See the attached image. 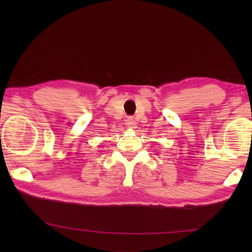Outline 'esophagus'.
Returning a JSON list of instances; mask_svg holds the SVG:
<instances>
[{
  "label": "esophagus",
  "mask_w": 252,
  "mask_h": 252,
  "mask_svg": "<svg viewBox=\"0 0 252 252\" xmlns=\"http://www.w3.org/2000/svg\"><path fill=\"white\" fill-rule=\"evenodd\" d=\"M126 126H129V127H134V126H135L134 119H133L132 117H129V118H127V119L126 120Z\"/></svg>",
  "instance_id": "esophagus-1"
}]
</instances>
